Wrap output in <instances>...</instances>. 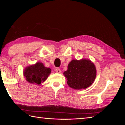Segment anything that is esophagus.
Wrapping results in <instances>:
<instances>
[{"instance_id":"obj_1","label":"esophagus","mask_w":125,"mask_h":125,"mask_svg":"<svg viewBox=\"0 0 125 125\" xmlns=\"http://www.w3.org/2000/svg\"><path fill=\"white\" fill-rule=\"evenodd\" d=\"M55 71H56V73H61V70H60V69H59V68H57V69H56Z\"/></svg>"}]
</instances>
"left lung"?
Returning <instances> with one entry per match:
<instances>
[{"instance_id": "8db88e82", "label": "left lung", "mask_w": 125, "mask_h": 125, "mask_svg": "<svg viewBox=\"0 0 125 125\" xmlns=\"http://www.w3.org/2000/svg\"><path fill=\"white\" fill-rule=\"evenodd\" d=\"M67 84L75 90L85 89L92 84L96 76V69L93 62L88 59H73L63 73Z\"/></svg>"}]
</instances>
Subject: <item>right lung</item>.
Listing matches in <instances>:
<instances>
[{
    "label": "right lung",
    "instance_id": "obj_1",
    "mask_svg": "<svg viewBox=\"0 0 125 125\" xmlns=\"http://www.w3.org/2000/svg\"><path fill=\"white\" fill-rule=\"evenodd\" d=\"M51 73V69L45 67L44 64L40 62L26 67L23 70L26 80L30 83L37 85H41Z\"/></svg>",
    "mask_w": 125,
    "mask_h": 125
}]
</instances>
